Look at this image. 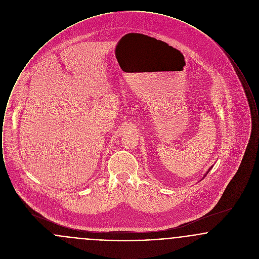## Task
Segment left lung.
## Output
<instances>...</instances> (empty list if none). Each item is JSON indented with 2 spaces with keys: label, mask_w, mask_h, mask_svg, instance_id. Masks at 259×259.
Listing matches in <instances>:
<instances>
[{
  "label": "left lung",
  "mask_w": 259,
  "mask_h": 259,
  "mask_svg": "<svg viewBox=\"0 0 259 259\" xmlns=\"http://www.w3.org/2000/svg\"><path fill=\"white\" fill-rule=\"evenodd\" d=\"M212 167H213V165H212V166H210V167H209V169H208V171H207V172H206V174H205V175H204V177H203V179H204V178H205V177H206V176H207V174H208V172H209V171H210V170H211V168H212ZM203 179H202V180H203ZM202 180H201V181H202Z\"/></svg>",
  "instance_id": "8db88e82"
}]
</instances>
